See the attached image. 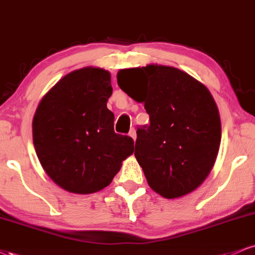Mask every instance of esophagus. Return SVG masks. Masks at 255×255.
Here are the masks:
<instances>
[{"label":"esophagus","instance_id":"34e87169","mask_svg":"<svg viewBox=\"0 0 255 255\" xmlns=\"http://www.w3.org/2000/svg\"><path fill=\"white\" fill-rule=\"evenodd\" d=\"M129 135L133 137V140L136 139V130H135V128H131V129L129 130Z\"/></svg>","mask_w":255,"mask_h":255}]
</instances>
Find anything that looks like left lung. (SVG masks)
Masks as SVG:
<instances>
[{"label":"left lung","mask_w":255,"mask_h":255,"mask_svg":"<svg viewBox=\"0 0 255 255\" xmlns=\"http://www.w3.org/2000/svg\"><path fill=\"white\" fill-rule=\"evenodd\" d=\"M144 76V90L133 79ZM119 86L144 102L150 125L136 130L135 158L148 186L168 199L198 188L211 171L221 144L219 113L210 91L174 67L122 69Z\"/></svg>","instance_id":"left-lung-1"}]
</instances>
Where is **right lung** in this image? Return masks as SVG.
<instances>
[{
    "instance_id": "obj_1",
    "label": "right lung",
    "mask_w": 255,
    "mask_h": 255,
    "mask_svg": "<svg viewBox=\"0 0 255 255\" xmlns=\"http://www.w3.org/2000/svg\"><path fill=\"white\" fill-rule=\"evenodd\" d=\"M111 93L110 73L86 67L63 77L38 105L32 124L36 153L66 191H101L133 153V139L114 130V114L107 108Z\"/></svg>"
}]
</instances>
